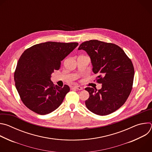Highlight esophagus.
<instances>
[{"label":"esophagus","instance_id":"obj_1","mask_svg":"<svg viewBox=\"0 0 152 152\" xmlns=\"http://www.w3.org/2000/svg\"><path fill=\"white\" fill-rule=\"evenodd\" d=\"M73 87H74L75 88H76V89L78 90H83V88H82V87H81V86H78V85H76V86H74Z\"/></svg>","mask_w":152,"mask_h":152}]
</instances>
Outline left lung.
Instances as JSON below:
<instances>
[{
    "label": "left lung",
    "mask_w": 152,
    "mask_h": 152,
    "mask_svg": "<svg viewBox=\"0 0 152 152\" xmlns=\"http://www.w3.org/2000/svg\"><path fill=\"white\" fill-rule=\"evenodd\" d=\"M79 50L90 56L97 82L102 88L87 87L89 98L86 107L99 115L110 114L122 106L132 90L134 67L131 59L118 46L111 42L92 39L82 42Z\"/></svg>",
    "instance_id": "1"
}]
</instances>
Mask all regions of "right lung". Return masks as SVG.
<instances>
[{
  "instance_id": "right-lung-1",
  "label": "right lung",
  "mask_w": 152,
  "mask_h": 152,
  "mask_svg": "<svg viewBox=\"0 0 152 152\" xmlns=\"http://www.w3.org/2000/svg\"><path fill=\"white\" fill-rule=\"evenodd\" d=\"M77 46V42L48 41L32 46L21 55L14 72L15 85L21 100L30 110L46 115L61 105L70 87L54 85L51 75Z\"/></svg>"
}]
</instances>
